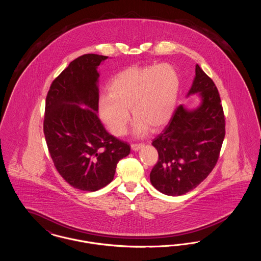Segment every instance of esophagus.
Instances as JSON below:
<instances>
[{
	"instance_id": "34e87169",
	"label": "esophagus",
	"mask_w": 261,
	"mask_h": 261,
	"mask_svg": "<svg viewBox=\"0 0 261 261\" xmlns=\"http://www.w3.org/2000/svg\"><path fill=\"white\" fill-rule=\"evenodd\" d=\"M144 146H145L144 144H132V145H131V148H132L133 150L136 151V150H139V149L144 148Z\"/></svg>"
}]
</instances>
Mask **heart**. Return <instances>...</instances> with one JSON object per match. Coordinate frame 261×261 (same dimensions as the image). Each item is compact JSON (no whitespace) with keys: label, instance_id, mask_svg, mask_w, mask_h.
Here are the masks:
<instances>
[{"label":"heart","instance_id":"heart-1","mask_svg":"<svg viewBox=\"0 0 261 261\" xmlns=\"http://www.w3.org/2000/svg\"><path fill=\"white\" fill-rule=\"evenodd\" d=\"M180 78L171 64L130 66L115 75L108 85V96L99 99L101 121L112 134H125L129 112L135 117L134 133L146 134L149 127L158 130L173 115Z\"/></svg>","mask_w":261,"mask_h":261}]
</instances>
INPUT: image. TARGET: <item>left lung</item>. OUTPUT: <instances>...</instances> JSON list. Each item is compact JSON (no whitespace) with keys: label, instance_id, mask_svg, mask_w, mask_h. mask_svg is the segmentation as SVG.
Instances as JSON below:
<instances>
[{"label":"left lung","instance_id":"obj_1","mask_svg":"<svg viewBox=\"0 0 261 261\" xmlns=\"http://www.w3.org/2000/svg\"><path fill=\"white\" fill-rule=\"evenodd\" d=\"M195 94L199 106L193 110L179 106L151 144L158 149L159 162L149 174L150 183L167 196H181L199 186L214 168L223 143L225 118L219 93L199 64L187 97Z\"/></svg>","mask_w":261,"mask_h":261}]
</instances>
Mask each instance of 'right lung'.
<instances>
[{
    "label": "right lung",
    "mask_w": 261,
    "mask_h": 261,
    "mask_svg": "<svg viewBox=\"0 0 261 261\" xmlns=\"http://www.w3.org/2000/svg\"><path fill=\"white\" fill-rule=\"evenodd\" d=\"M109 57L77 58L51 83L46 98L44 134L62 178L81 191L95 192L113 180L130 147L111 135L98 116V66Z\"/></svg>",
    "instance_id": "obj_1"
}]
</instances>
